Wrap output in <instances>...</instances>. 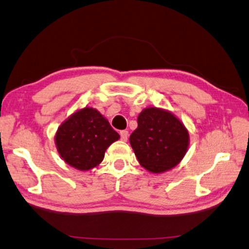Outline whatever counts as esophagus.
Returning a JSON list of instances; mask_svg holds the SVG:
<instances>
[{"label":"esophagus","instance_id":"1","mask_svg":"<svg viewBox=\"0 0 249 249\" xmlns=\"http://www.w3.org/2000/svg\"><path fill=\"white\" fill-rule=\"evenodd\" d=\"M121 139L123 141H127V138H128V131L127 130H122L121 133Z\"/></svg>","mask_w":249,"mask_h":249}]
</instances>
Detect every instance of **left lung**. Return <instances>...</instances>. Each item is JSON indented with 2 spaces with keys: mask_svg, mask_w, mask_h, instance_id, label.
<instances>
[{
  "mask_svg": "<svg viewBox=\"0 0 249 249\" xmlns=\"http://www.w3.org/2000/svg\"><path fill=\"white\" fill-rule=\"evenodd\" d=\"M138 126L129 137L139 164L153 174L176 167L186 155L190 135L173 112L148 107L140 112Z\"/></svg>",
  "mask_w": 249,
  "mask_h": 249,
  "instance_id": "8db88e82",
  "label": "left lung"
}]
</instances>
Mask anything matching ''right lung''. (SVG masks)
<instances>
[{
    "label": "right lung",
    "instance_id": "obj_1",
    "mask_svg": "<svg viewBox=\"0 0 249 249\" xmlns=\"http://www.w3.org/2000/svg\"><path fill=\"white\" fill-rule=\"evenodd\" d=\"M120 135L98 110L85 107L63 121L55 134L60 158L73 168L86 172L102 162L105 152Z\"/></svg>",
    "mask_w": 249,
    "mask_h": 249
}]
</instances>
